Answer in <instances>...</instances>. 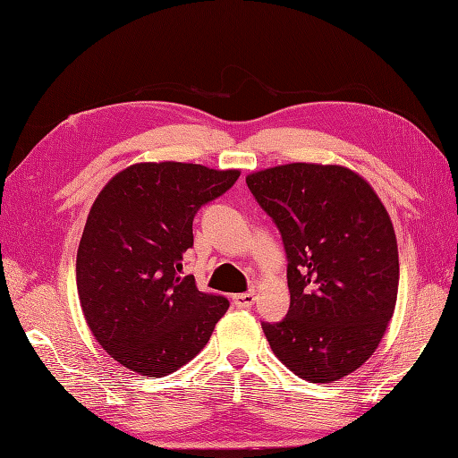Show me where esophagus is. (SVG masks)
<instances>
[{"label": "esophagus", "instance_id": "1", "mask_svg": "<svg viewBox=\"0 0 458 458\" xmlns=\"http://www.w3.org/2000/svg\"><path fill=\"white\" fill-rule=\"evenodd\" d=\"M234 306L239 308H250L254 304V293H241L233 296Z\"/></svg>", "mask_w": 458, "mask_h": 458}]
</instances>
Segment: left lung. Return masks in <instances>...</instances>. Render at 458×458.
I'll use <instances>...</instances> for the list:
<instances>
[{
  "mask_svg": "<svg viewBox=\"0 0 458 458\" xmlns=\"http://www.w3.org/2000/svg\"><path fill=\"white\" fill-rule=\"evenodd\" d=\"M246 184L289 259V314L262 324L271 351L310 383L352 374L376 352L397 302L399 250L386 206L343 165H277Z\"/></svg>",
  "mask_w": 458,
  "mask_h": 458,
  "instance_id": "1",
  "label": "left lung"
}]
</instances>
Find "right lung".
<instances>
[{
    "label": "right lung",
    "instance_id": "1",
    "mask_svg": "<svg viewBox=\"0 0 458 458\" xmlns=\"http://www.w3.org/2000/svg\"><path fill=\"white\" fill-rule=\"evenodd\" d=\"M239 169L144 162L107 181L86 217L77 289L102 349L140 376L162 377L199 354L227 312L225 296L181 277L199 209L229 191Z\"/></svg>",
    "mask_w": 458,
    "mask_h": 458
}]
</instances>
